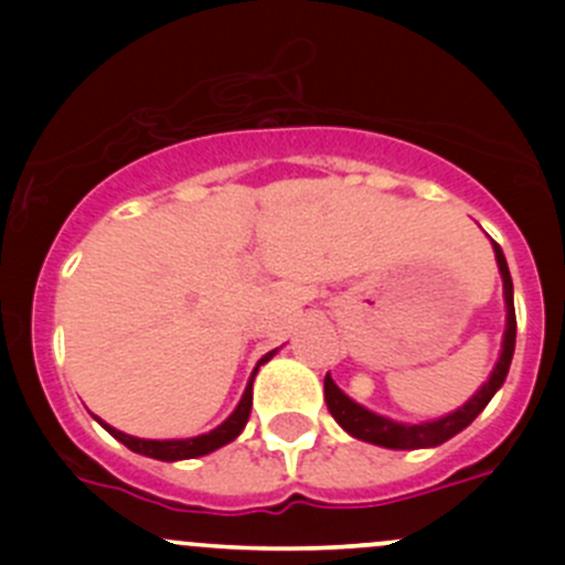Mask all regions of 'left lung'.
I'll return each mask as SVG.
<instances>
[{"label":"left lung","instance_id":"8db88e82","mask_svg":"<svg viewBox=\"0 0 565 565\" xmlns=\"http://www.w3.org/2000/svg\"><path fill=\"white\" fill-rule=\"evenodd\" d=\"M494 259H498L500 276H503V295H505V333H503V350H500L498 363H494L492 374H489L487 383L476 391V396L467 404H461L454 413L443 415L437 420H426V424H398V420L385 418V415L372 413V409L361 407L358 402H352L339 385L330 380V374L324 377V402H328L330 415L335 418V424L344 431H350L352 437L363 443H372V446L393 448V451H415V448H435L440 443L451 440L454 435H459L461 429L472 424L478 418L483 407L489 404V398L500 391V385L505 383V374H509L511 358H514V344H516V315H514V284H511L509 262H505L503 248L492 241Z\"/></svg>","mask_w":565,"mask_h":565}]
</instances>
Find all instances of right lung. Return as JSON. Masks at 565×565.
<instances>
[{
	"instance_id": "add662e5",
	"label": "right lung",
	"mask_w": 565,
	"mask_h": 565,
	"mask_svg": "<svg viewBox=\"0 0 565 565\" xmlns=\"http://www.w3.org/2000/svg\"><path fill=\"white\" fill-rule=\"evenodd\" d=\"M276 355V350L267 352L265 358H262L259 363H256L254 374H250L248 385H246V393H243L241 404L235 407V413L230 415V418L224 420L221 426H215L213 431H207V435H199V437H188V440H141V437H130L125 435V431L114 429V426H108L106 420H100L98 415H95V420H98L100 426L108 431L111 437H117L122 446H128L130 451L141 454V457H150V459H161V461H180V459H196V457H204V454H213L218 451L221 446H226V443L235 440L237 435L243 431V426L248 424V415H250V398H254V377L256 372H259L262 363H267L270 358Z\"/></svg>"
}]
</instances>
